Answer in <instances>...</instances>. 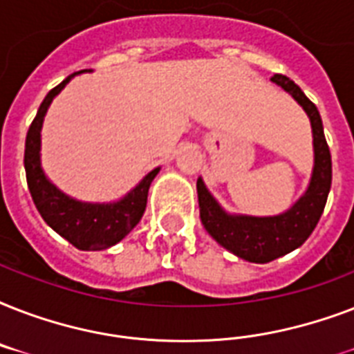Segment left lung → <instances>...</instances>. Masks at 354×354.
Segmentation results:
<instances>
[{"instance_id": "obj_1", "label": "left lung", "mask_w": 354, "mask_h": 354, "mask_svg": "<svg viewBox=\"0 0 354 354\" xmlns=\"http://www.w3.org/2000/svg\"><path fill=\"white\" fill-rule=\"evenodd\" d=\"M272 82L281 86L288 95L294 97V101L305 110L310 119L314 165L305 193L279 215H236L226 211L216 202L209 189L205 187L202 178H198L196 182L200 218L207 233L233 255L259 264L283 257L307 241L324 213L330 191V180H333L329 145L325 141L324 122L316 104L308 101L301 88L294 84L285 75H274Z\"/></svg>"}]
</instances>
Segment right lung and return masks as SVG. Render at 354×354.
Here are the masks:
<instances>
[{
	"mask_svg": "<svg viewBox=\"0 0 354 354\" xmlns=\"http://www.w3.org/2000/svg\"><path fill=\"white\" fill-rule=\"evenodd\" d=\"M75 75L79 73L69 75L57 88H53L38 108V113L29 127L27 139H25L24 163L30 196L35 200L36 209L41 218L47 222V226L53 227L58 235L71 242L75 248L86 250V252H97V250H108L113 244H118L138 226L147 207L150 183L160 172V167L145 174L143 180L136 187L130 189L122 198L115 202H104V204L73 198L60 191L47 178L41 167L40 154L41 124H44V118L51 106L53 99L66 88V84Z\"/></svg>",
	"mask_w": 354,
	"mask_h": 354,
	"instance_id": "right-lung-1",
	"label": "right lung"
}]
</instances>
